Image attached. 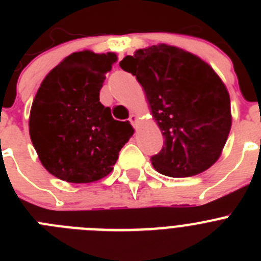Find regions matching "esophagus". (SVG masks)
<instances>
[{
  "label": "esophagus",
  "mask_w": 261,
  "mask_h": 261,
  "mask_svg": "<svg viewBox=\"0 0 261 261\" xmlns=\"http://www.w3.org/2000/svg\"><path fill=\"white\" fill-rule=\"evenodd\" d=\"M137 120H138L137 115L132 114V115H130V116H129V121H130V123H132V125L135 126V128H136V124H137Z\"/></svg>",
  "instance_id": "1"
}]
</instances>
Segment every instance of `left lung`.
<instances>
[{"label": "left lung", "instance_id": "1", "mask_svg": "<svg viewBox=\"0 0 261 261\" xmlns=\"http://www.w3.org/2000/svg\"><path fill=\"white\" fill-rule=\"evenodd\" d=\"M144 87L165 137L151 156L159 174L193 176L220 158L231 128L227 89L205 61L171 45L136 50L120 61Z\"/></svg>", "mask_w": 261, "mask_h": 261}]
</instances>
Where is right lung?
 Listing matches in <instances>:
<instances>
[{"label":"right lung","mask_w":261,"mask_h":261,"mask_svg":"<svg viewBox=\"0 0 261 261\" xmlns=\"http://www.w3.org/2000/svg\"><path fill=\"white\" fill-rule=\"evenodd\" d=\"M116 60L112 52L71 53L39 87L30 112V137L41 165L61 180L91 183L107 176L135 132L99 102L106 73Z\"/></svg>","instance_id":"obj_1"}]
</instances>
